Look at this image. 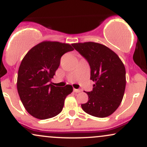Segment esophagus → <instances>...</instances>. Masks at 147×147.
<instances>
[{
  "label": "esophagus",
  "instance_id": "esophagus-1",
  "mask_svg": "<svg viewBox=\"0 0 147 147\" xmlns=\"http://www.w3.org/2000/svg\"><path fill=\"white\" fill-rule=\"evenodd\" d=\"M73 91L75 92V93H77V92H81V90H79V89H75V88H74Z\"/></svg>",
  "mask_w": 147,
  "mask_h": 147
}]
</instances>
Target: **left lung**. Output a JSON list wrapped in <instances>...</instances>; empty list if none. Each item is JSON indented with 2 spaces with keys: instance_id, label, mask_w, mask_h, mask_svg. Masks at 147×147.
Returning a JSON list of instances; mask_svg holds the SVG:
<instances>
[{
  "instance_id": "1",
  "label": "left lung",
  "mask_w": 147,
  "mask_h": 147,
  "mask_svg": "<svg viewBox=\"0 0 147 147\" xmlns=\"http://www.w3.org/2000/svg\"><path fill=\"white\" fill-rule=\"evenodd\" d=\"M88 62L90 79L95 82L88 100L82 104L88 114L97 117L111 115L120 105L126 87L124 65L110 48L95 42L72 44Z\"/></svg>"
}]
</instances>
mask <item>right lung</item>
Instances as JSON below:
<instances>
[{"label":"right lung","mask_w":147,"mask_h":147,"mask_svg":"<svg viewBox=\"0 0 147 147\" xmlns=\"http://www.w3.org/2000/svg\"><path fill=\"white\" fill-rule=\"evenodd\" d=\"M74 49L68 43L43 41L33 47L22 60L17 77V90L25 109L33 117L45 119L61 112L72 86L50 84L60 65L61 57Z\"/></svg>","instance_id":"right-lung-1"}]
</instances>
